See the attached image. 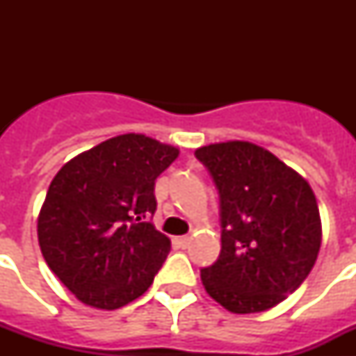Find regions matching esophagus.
Instances as JSON below:
<instances>
[{"instance_id": "obj_1", "label": "esophagus", "mask_w": 356, "mask_h": 356, "mask_svg": "<svg viewBox=\"0 0 356 356\" xmlns=\"http://www.w3.org/2000/svg\"><path fill=\"white\" fill-rule=\"evenodd\" d=\"M178 244H180L181 248H187L188 244H191V237H187V235H184V237H178Z\"/></svg>"}]
</instances>
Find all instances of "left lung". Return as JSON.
I'll use <instances>...</instances> for the list:
<instances>
[{"label":"left lung","mask_w":356,"mask_h":356,"mask_svg":"<svg viewBox=\"0 0 356 356\" xmlns=\"http://www.w3.org/2000/svg\"><path fill=\"white\" fill-rule=\"evenodd\" d=\"M221 201V254L201 269L212 300L234 314L276 307L305 282L323 238L316 194L271 151L228 140L194 151Z\"/></svg>","instance_id":"1"}]
</instances>
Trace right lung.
Wrapping results in <instances>:
<instances>
[{
	"instance_id": "obj_1",
	"label": "right lung",
	"mask_w": 356,
	"mask_h": 356,
	"mask_svg": "<svg viewBox=\"0 0 356 356\" xmlns=\"http://www.w3.org/2000/svg\"><path fill=\"white\" fill-rule=\"evenodd\" d=\"M178 155V147L124 134L55 175L37 219L39 246L81 303L115 310L153 284L171 241L143 219L155 213V180Z\"/></svg>"
}]
</instances>
